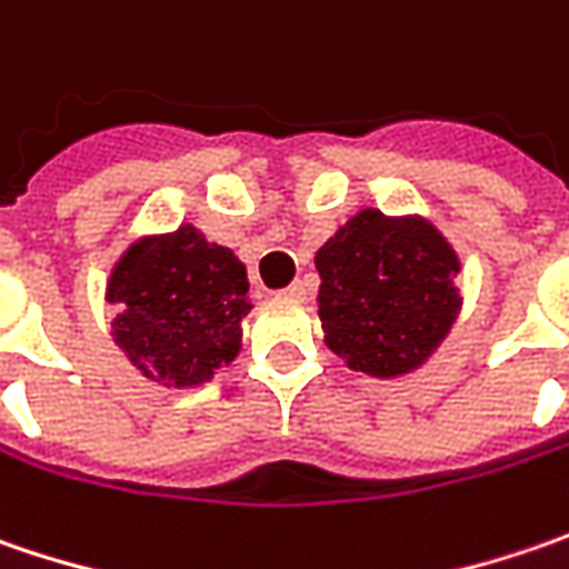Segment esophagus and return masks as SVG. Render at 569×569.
Wrapping results in <instances>:
<instances>
[{
    "mask_svg": "<svg viewBox=\"0 0 569 569\" xmlns=\"http://www.w3.org/2000/svg\"><path fill=\"white\" fill-rule=\"evenodd\" d=\"M283 296L286 299H299V302H302V299H306V296H309V286L302 283V280H296V283H289L283 289Z\"/></svg>",
    "mask_w": 569,
    "mask_h": 569,
    "instance_id": "esophagus-1",
    "label": "esophagus"
}]
</instances>
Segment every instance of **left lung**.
<instances>
[{
  "label": "left lung",
  "mask_w": 569,
  "mask_h": 569,
  "mask_svg": "<svg viewBox=\"0 0 569 569\" xmlns=\"http://www.w3.org/2000/svg\"><path fill=\"white\" fill-rule=\"evenodd\" d=\"M315 267L325 343L376 379L420 369L461 309L458 254L423 216L359 210L318 248Z\"/></svg>",
  "instance_id": "1"
}]
</instances>
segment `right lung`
I'll return each mask as SVG.
<instances>
[{"instance_id":"1","label":"right lung","mask_w":569,"mask_h":569,"mask_svg":"<svg viewBox=\"0 0 569 569\" xmlns=\"http://www.w3.org/2000/svg\"><path fill=\"white\" fill-rule=\"evenodd\" d=\"M108 302L113 343L149 382L197 388L241 350L251 311L248 270L190 222L137 238L113 263Z\"/></svg>"}]
</instances>
